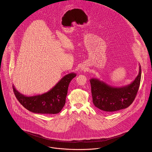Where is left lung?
<instances>
[{"label":"left lung","mask_w":152,"mask_h":152,"mask_svg":"<svg viewBox=\"0 0 152 152\" xmlns=\"http://www.w3.org/2000/svg\"><path fill=\"white\" fill-rule=\"evenodd\" d=\"M141 79V67L131 84L115 87L96 78L90 80L93 102L95 107L111 113L128 107L135 100Z\"/></svg>","instance_id":"1"}]
</instances>
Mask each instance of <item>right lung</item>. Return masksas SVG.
Here are the masks:
<instances>
[{
    "instance_id": "add662e5",
    "label": "right lung",
    "mask_w": 152,
    "mask_h": 152,
    "mask_svg": "<svg viewBox=\"0 0 152 152\" xmlns=\"http://www.w3.org/2000/svg\"><path fill=\"white\" fill-rule=\"evenodd\" d=\"M76 76L70 73L64 76L48 91L34 96H26L20 93L13 85V89L18 101L28 111L37 114H55L65 105L69 84Z\"/></svg>"
}]
</instances>
